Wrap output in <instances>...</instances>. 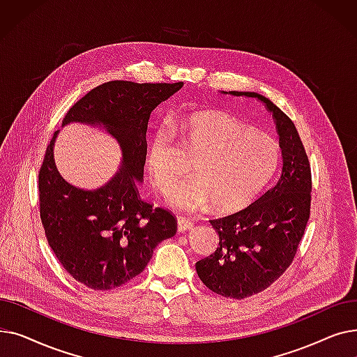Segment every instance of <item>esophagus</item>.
<instances>
[{"label":"esophagus","mask_w":357,"mask_h":357,"mask_svg":"<svg viewBox=\"0 0 357 357\" xmlns=\"http://www.w3.org/2000/svg\"><path fill=\"white\" fill-rule=\"evenodd\" d=\"M176 224H178V231H179V233H183V231H186V230H191V229L194 227L192 220L186 218V217H178Z\"/></svg>","instance_id":"obj_1"}]
</instances>
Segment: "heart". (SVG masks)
Returning a JSON list of instances; mask_svg holds the SVG:
<instances>
[{
  "label": "heart",
  "instance_id": "obj_1",
  "mask_svg": "<svg viewBox=\"0 0 357 357\" xmlns=\"http://www.w3.org/2000/svg\"><path fill=\"white\" fill-rule=\"evenodd\" d=\"M186 143L197 155L192 176L171 186L185 172L174 135L156 128L146 149V165L156 188L169 192L174 208L192 211L211 202L218 211H234L266 186L279 162L273 137L221 111H205L179 126Z\"/></svg>",
  "mask_w": 357,
  "mask_h": 357
}]
</instances>
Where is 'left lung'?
<instances>
[{
    "label": "left lung",
    "instance_id": "8db88e82",
    "mask_svg": "<svg viewBox=\"0 0 357 357\" xmlns=\"http://www.w3.org/2000/svg\"><path fill=\"white\" fill-rule=\"evenodd\" d=\"M229 93L265 104L276 123L282 150V171L276 185L248 208L210 220L220 237L218 248L195 265L208 289L243 299L271 287L292 264L310 218L312 182L304 144L285 112L260 93Z\"/></svg>",
    "mask_w": 357,
    "mask_h": 357
}]
</instances>
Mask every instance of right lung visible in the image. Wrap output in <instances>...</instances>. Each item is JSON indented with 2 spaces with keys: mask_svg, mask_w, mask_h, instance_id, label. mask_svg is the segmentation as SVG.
I'll return each mask as SVG.
<instances>
[{
  "mask_svg": "<svg viewBox=\"0 0 357 357\" xmlns=\"http://www.w3.org/2000/svg\"><path fill=\"white\" fill-rule=\"evenodd\" d=\"M175 84L109 81L73 104L62 126L102 127L120 144L117 174L97 190L66 182L54 165V135L39 172L40 218L49 246L65 271L91 289L124 285L144 271L155 248L175 236L174 214L139 195L146 160V130L160 102L182 88Z\"/></svg>",
  "mask_w": 357,
  "mask_h": 357,
  "instance_id": "add662e5",
  "label": "right lung"
}]
</instances>
